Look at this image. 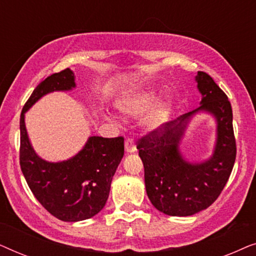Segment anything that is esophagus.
Here are the masks:
<instances>
[{"instance_id":"esophagus-1","label":"esophagus","mask_w":256,"mask_h":256,"mask_svg":"<svg viewBox=\"0 0 256 256\" xmlns=\"http://www.w3.org/2000/svg\"><path fill=\"white\" fill-rule=\"evenodd\" d=\"M124 148L127 154H134L136 152V146L132 138H127L124 142Z\"/></svg>"}]
</instances>
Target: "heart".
Returning <instances> with one entry per match:
<instances>
[{"mask_svg": "<svg viewBox=\"0 0 256 256\" xmlns=\"http://www.w3.org/2000/svg\"><path fill=\"white\" fill-rule=\"evenodd\" d=\"M155 96L156 90L152 87H138L124 94L118 100V106L122 113L128 116H138L149 108L142 118V126L146 130L155 132L162 128L163 124L169 120L172 110V100L169 96L158 98L152 104Z\"/></svg>", "mask_w": 256, "mask_h": 256, "instance_id": "heart-1", "label": "heart"}]
</instances>
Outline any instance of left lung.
Listing matches in <instances>:
<instances>
[{
    "label": "left lung",
    "mask_w": 256,
    "mask_h": 256,
    "mask_svg": "<svg viewBox=\"0 0 256 256\" xmlns=\"http://www.w3.org/2000/svg\"><path fill=\"white\" fill-rule=\"evenodd\" d=\"M196 82L200 106L164 124L140 140L138 149L144 166L146 194L164 214L188 216L208 208L222 194L236 162L233 113L228 98L208 73L199 71ZM206 112L215 118L216 143L212 155L202 161H188L180 143L194 114Z\"/></svg>",
    "instance_id": "1"
}]
</instances>
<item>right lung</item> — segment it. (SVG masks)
<instances>
[{
  "mask_svg": "<svg viewBox=\"0 0 256 256\" xmlns=\"http://www.w3.org/2000/svg\"><path fill=\"white\" fill-rule=\"evenodd\" d=\"M72 70L54 73L42 82L24 104L20 120V163L30 190L43 208L62 222H76L98 214L110 196L113 176L124 154V138L90 136L74 156L48 162L38 156L26 127V113L52 92L76 88Z\"/></svg>",
  "mask_w": 256,
  "mask_h": 256,
  "instance_id": "add662e5",
  "label": "right lung"
}]
</instances>
